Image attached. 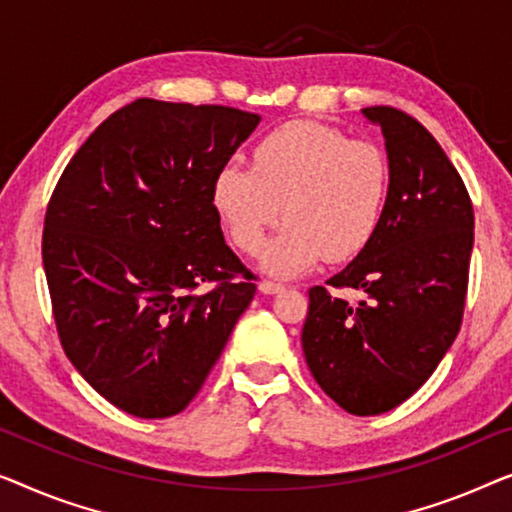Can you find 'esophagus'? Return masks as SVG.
<instances>
[{
	"label": "esophagus",
	"mask_w": 512,
	"mask_h": 512,
	"mask_svg": "<svg viewBox=\"0 0 512 512\" xmlns=\"http://www.w3.org/2000/svg\"><path fill=\"white\" fill-rule=\"evenodd\" d=\"M280 290H283V285L276 283V280H262V283H259V292L264 294H276Z\"/></svg>",
	"instance_id": "34e87169"
}]
</instances>
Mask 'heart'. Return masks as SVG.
<instances>
[{"mask_svg":"<svg viewBox=\"0 0 512 512\" xmlns=\"http://www.w3.org/2000/svg\"><path fill=\"white\" fill-rule=\"evenodd\" d=\"M387 190L390 164L376 143L292 120L257 141L253 167L225 164L211 197L229 239L250 255L285 213L262 262L276 276H299L322 257L345 262L362 253L383 220Z\"/></svg>","mask_w":512,"mask_h":512,"instance_id":"heart-1","label":"heart"}]
</instances>
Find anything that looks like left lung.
Instances as JSON below:
<instances>
[{"instance_id": "obj_1", "label": "left lung", "mask_w": 512, "mask_h": 512, "mask_svg": "<svg viewBox=\"0 0 512 512\" xmlns=\"http://www.w3.org/2000/svg\"><path fill=\"white\" fill-rule=\"evenodd\" d=\"M383 129L390 190L369 246L327 280L362 290L350 306L308 290L301 331L322 392L352 415H380L415 394L462 327L473 250V204L462 176L415 118L392 106L362 111Z\"/></svg>"}]
</instances>
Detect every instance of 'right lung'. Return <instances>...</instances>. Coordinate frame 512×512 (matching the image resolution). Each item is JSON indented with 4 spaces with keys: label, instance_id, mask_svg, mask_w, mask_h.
Wrapping results in <instances>:
<instances>
[{
    "label": "right lung",
    "instance_id": "add662e5",
    "mask_svg": "<svg viewBox=\"0 0 512 512\" xmlns=\"http://www.w3.org/2000/svg\"><path fill=\"white\" fill-rule=\"evenodd\" d=\"M257 122L232 106L136 99L88 136L48 201L41 255L57 336L129 415L181 413L255 297L211 190Z\"/></svg>",
    "mask_w": 512,
    "mask_h": 512
}]
</instances>
